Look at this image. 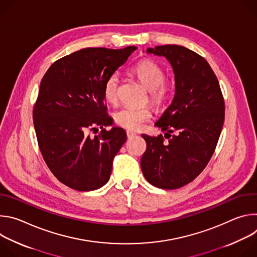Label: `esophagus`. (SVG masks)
Here are the masks:
<instances>
[{
    "label": "esophagus",
    "instance_id": "esophagus-1",
    "mask_svg": "<svg viewBox=\"0 0 257 257\" xmlns=\"http://www.w3.org/2000/svg\"><path fill=\"white\" fill-rule=\"evenodd\" d=\"M126 135H127L128 138H132L133 136L136 135V133H135V132H132V131H130V130H127V131H126Z\"/></svg>",
    "mask_w": 257,
    "mask_h": 257
}]
</instances>
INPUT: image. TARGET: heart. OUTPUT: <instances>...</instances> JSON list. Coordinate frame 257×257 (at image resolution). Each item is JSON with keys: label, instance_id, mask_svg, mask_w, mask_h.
Listing matches in <instances>:
<instances>
[{"label": "heart", "instance_id": "heart-1", "mask_svg": "<svg viewBox=\"0 0 257 257\" xmlns=\"http://www.w3.org/2000/svg\"><path fill=\"white\" fill-rule=\"evenodd\" d=\"M132 72L141 83L149 89L150 100L156 106L165 104L172 95V82L166 77L164 68L152 59H143L136 63ZM120 76L118 73L109 75L102 86V94L106 101L115 103L118 100ZM153 118V111L149 106H124L115 113V123L128 130H139Z\"/></svg>", "mask_w": 257, "mask_h": 257}]
</instances>
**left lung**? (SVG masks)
<instances>
[{
  "label": "left lung",
  "mask_w": 257,
  "mask_h": 257,
  "mask_svg": "<svg viewBox=\"0 0 257 257\" xmlns=\"http://www.w3.org/2000/svg\"><path fill=\"white\" fill-rule=\"evenodd\" d=\"M148 53L170 61L176 91L156 123L165 136L142 134L148 149L141 170L152 185L172 190L192 182L211 159L224 125L225 101L214 72L200 55L177 45L148 49Z\"/></svg>",
  "instance_id": "obj_1"
}]
</instances>
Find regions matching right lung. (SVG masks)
<instances>
[{"mask_svg": "<svg viewBox=\"0 0 257 257\" xmlns=\"http://www.w3.org/2000/svg\"><path fill=\"white\" fill-rule=\"evenodd\" d=\"M134 50L82 49L53 63L41 81L33 106L39 148L53 175L72 189H98L111 176L126 133L104 128L113 119L106 114L102 86ZM96 126L101 132L90 138L88 132Z\"/></svg>", "mask_w": 257, "mask_h": 257, "instance_id": "obj_1", "label": "right lung"}]
</instances>
